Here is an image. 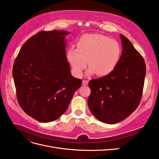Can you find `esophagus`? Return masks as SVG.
Returning <instances> with one entry per match:
<instances>
[{
    "instance_id": "1",
    "label": "esophagus",
    "mask_w": 159,
    "mask_h": 159,
    "mask_svg": "<svg viewBox=\"0 0 159 159\" xmlns=\"http://www.w3.org/2000/svg\"><path fill=\"white\" fill-rule=\"evenodd\" d=\"M88 83H89V81L88 80H84L83 82H82V85H84V86L87 85L88 84Z\"/></svg>"
}]
</instances>
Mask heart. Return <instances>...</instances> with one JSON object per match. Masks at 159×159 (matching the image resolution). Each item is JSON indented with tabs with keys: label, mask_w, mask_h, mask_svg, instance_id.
<instances>
[{
	"label": "heart",
	"mask_w": 159,
	"mask_h": 159,
	"mask_svg": "<svg viewBox=\"0 0 159 159\" xmlns=\"http://www.w3.org/2000/svg\"><path fill=\"white\" fill-rule=\"evenodd\" d=\"M121 54V46L117 40L98 34H87L77 42V49H68L67 59L76 76L82 75L87 61L88 75L96 73L98 76H105L116 68Z\"/></svg>",
	"instance_id": "obj_1"
}]
</instances>
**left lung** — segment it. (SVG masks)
Instances as JSON below:
<instances>
[{"instance_id": "1", "label": "left lung", "mask_w": 159, "mask_h": 159, "mask_svg": "<svg viewBox=\"0 0 159 159\" xmlns=\"http://www.w3.org/2000/svg\"><path fill=\"white\" fill-rule=\"evenodd\" d=\"M123 52L114 70L89 81V108L99 121L115 124L123 121L140 103L146 65L143 57L127 38L120 34Z\"/></svg>"}]
</instances>
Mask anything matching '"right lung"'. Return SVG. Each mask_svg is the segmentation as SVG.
I'll return each instance as SVG.
<instances>
[{"mask_svg": "<svg viewBox=\"0 0 159 159\" xmlns=\"http://www.w3.org/2000/svg\"><path fill=\"white\" fill-rule=\"evenodd\" d=\"M68 34L64 30L39 32L24 44L14 61L12 76L18 103L40 122L59 118L82 83L71 75L67 61Z\"/></svg>", "mask_w": 159, "mask_h": 159, "instance_id": "1", "label": "right lung"}]
</instances>
